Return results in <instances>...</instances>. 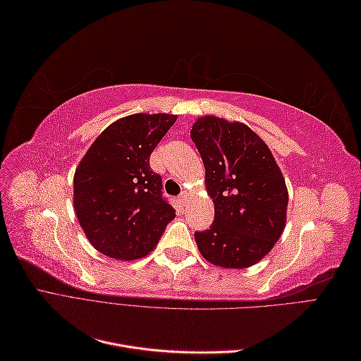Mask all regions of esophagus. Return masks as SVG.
I'll return each mask as SVG.
<instances>
[{
	"label": "esophagus",
	"instance_id": "obj_1",
	"mask_svg": "<svg viewBox=\"0 0 361 361\" xmlns=\"http://www.w3.org/2000/svg\"><path fill=\"white\" fill-rule=\"evenodd\" d=\"M178 200H179V203H180V204H183L185 202H187V192H185V191H182V192L179 194V197H178Z\"/></svg>",
	"mask_w": 361,
	"mask_h": 361
}]
</instances>
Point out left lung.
Returning <instances> with one entry per match:
<instances>
[{"instance_id":"8db88e82","label":"left lung","mask_w":361,"mask_h":361,"mask_svg":"<svg viewBox=\"0 0 361 361\" xmlns=\"http://www.w3.org/2000/svg\"><path fill=\"white\" fill-rule=\"evenodd\" d=\"M206 170L214 223L194 238L202 256L223 268H248L267 256L286 224L288 190L268 146L247 125L214 116L192 125Z\"/></svg>"}]
</instances>
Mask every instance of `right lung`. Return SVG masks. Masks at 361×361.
I'll return each instance as SVG.
<instances>
[{"mask_svg":"<svg viewBox=\"0 0 361 361\" xmlns=\"http://www.w3.org/2000/svg\"><path fill=\"white\" fill-rule=\"evenodd\" d=\"M171 114H133L111 123L73 176V206L87 239L102 255L133 260L154 250L176 211L162 197L149 158L176 122Z\"/></svg>","mask_w":361,"mask_h":361,"instance_id":"obj_1","label":"right lung"}]
</instances>
